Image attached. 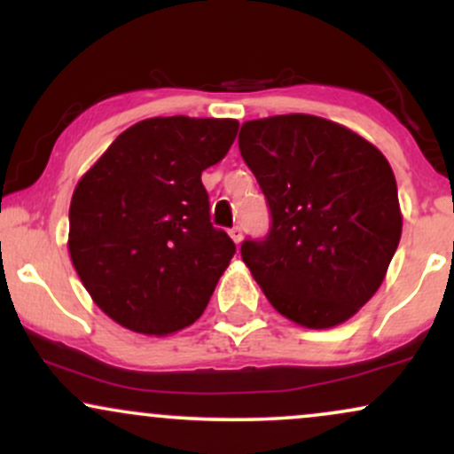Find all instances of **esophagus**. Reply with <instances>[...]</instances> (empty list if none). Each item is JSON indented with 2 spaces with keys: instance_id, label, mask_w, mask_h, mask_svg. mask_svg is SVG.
Listing matches in <instances>:
<instances>
[{
  "instance_id": "obj_1",
  "label": "esophagus",
  "mask_w": 454,
  "mask_h": 454,
  "mask_svg": "<svg viewBox=\"0 0 454 454\" xmlns=\"http://www.w3.org/2000/svg\"><path fill=\"white\" fill-rule=\"evenodd\" d=\"M231 239L234 243H241V239H243V231L239 226H234V228H231Z\"/></svg>"
}]
</instances>
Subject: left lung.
I'll list each match as a JSON object with an SVG mask.
<instances>
[{
    "instance_id": "1",
    "label": "left lung",
    "mask_w": 454,
    "mask_h": 454,
    "mask_svg": "<svg viewBox=\"0 0 454 454\" xmlns=\"http://www.w3.org/2000/svg\"><path fill=\"white\" fill-rule=\"evenodd\" d=\"M239 149L270 209L267 239L241 245L269 303L305 328L350 320L401 239L388 160L346 126L301 113L245 121Z\"/></svg>"
}]
</instances>
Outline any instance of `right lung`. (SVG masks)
I'll list each match as a JSON object with an SVG mask.
<instances>
[{
	"mask_svg": "<svg viewBox=\"0 0 454 454\" xmlns=\"http://www.w3.org/2000/svg\"><path fill=\"white\" fill-rule=\"evenodd\" d=\"M237 129L234 119H145L76 184L67 249L93 303L117 325L164 337L202 316L237 247L211 226L200 175Z\"/></svg>",
	"mask_w": 454,
	"mask_h": 454,
	"instance_id": "right-lung-1",
	"label": "right lung"
}]
</instances>
